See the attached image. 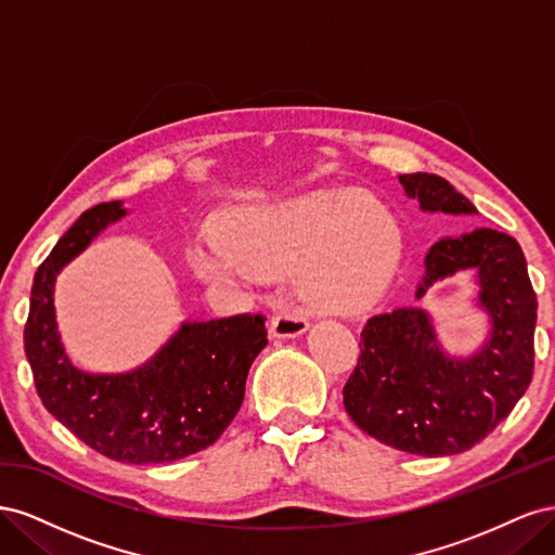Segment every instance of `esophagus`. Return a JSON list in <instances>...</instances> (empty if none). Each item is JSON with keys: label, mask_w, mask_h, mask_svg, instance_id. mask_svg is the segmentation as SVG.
I'll return each instance as SVG.
<instances>
[{"label": "esophagus", "mask_w": 555, "mask_h": 555, "mask_svg": "<svg viewBox=\"0 0 555 555\" xmlns=\"http://www.w3.org/2000/svg\"><path fill=\"white\" fill-rule=\"evenodd\" d=\"M310 326L308 317L298 310H282L271 319V333L275 338H296Z\"/></svg>", "instance_id": "esophagus-1"}]
</instances>
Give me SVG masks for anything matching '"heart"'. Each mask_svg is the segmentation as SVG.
I'll list each match as a JSON object with an SVG mask.
<instances>
[{"label": "heart", "mask_w": 555, "mask_h": 555, "mask_svg": "<svg viewBox=\"0 0 555 555\" xmlns=\"http://www.w3.org/2000/svg\"><path fill=\"white\" fill-rule=\"evenodd\" d=\"M391 222L359 190H312L236 215L229 241L194 249L196 271L215 282L296 273L310 306L347 312L365 304L389 257Z\"/></svg>", "instance_id": "heart-1"}]
</instances>
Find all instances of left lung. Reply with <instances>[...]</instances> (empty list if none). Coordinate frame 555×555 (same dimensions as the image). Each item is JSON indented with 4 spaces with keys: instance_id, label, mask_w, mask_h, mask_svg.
Segmentation results:
<instances>
[{
    "instance_id": "left-lung-1",
    "label": "left lung",
    "mask_w": 555,
    "mask_h": 555,
    "mask_svg": "<svg viewBox=\"0 0 555 555\" xmlns=\"http://www.w3.org/2000/svg\"><path fill=\"white\" fill-rule=\"evenodd\" d=\"M400 184L426 212H477L440 176L405 173ZM465 268L477 271L479 306L491 317V335L477 354H444L422 308L375 314L361 331V357L343 389L345 410L393 449L418 456L473 449L505 422L532 379L537 296L520 245L495 229L438 241L426 255L416 298Z\"/></svg>"
}]
</instances>
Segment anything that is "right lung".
<instances>
[{"label":"right lung","mask_w":555,"mask_h":555,"mask_svg":"<svg viewBox=\"0 0 555 555\" xmlns=\"http://www.w3.org/2000/svg\"><path fill=\"white\" fill-rule=\"evenodd\" d=\"M120 201L82 212L31 284L25 354L46 410L94 451L120 463H171L217 442L238 414L251 361L268 345L263 314L184 322L145 365L82 373L66 359L53 289L64 263L125 217Z\"/></svg>","instance_id":"obj_1"}]
</instances>
